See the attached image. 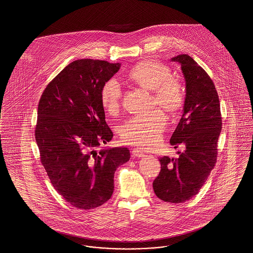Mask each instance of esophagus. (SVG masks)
I'll return each instance as SVG.
<instances>
[{
  "label": "esophagus",
  "mask_w": 253,
  "mask_h": 253,
  "mask_svg": "<svg viewBox=\"0 0 253 253\" xmlns=\"http://www.w3.org/2000/svg\"><path fill=\"white\" fill-rule=\"evenodd\" d=\"M131 154H132L133 157H137V158L143 157V156L145 155L144 152H143L142 150H140V149H133V150L131 151Z\"/></svg>",
  "instance_id": "34e87169"
}]
</instances>
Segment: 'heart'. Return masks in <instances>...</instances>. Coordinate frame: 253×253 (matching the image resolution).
<instances>
[{
    "label": "heart",
    "instance_id": "1",
    "mask_svg": "<svg viewBox=\"0 0 253 253\" xmlns=\"http://www.w3.org/2000/svg\"><path fill=\"white\" fill-rule=\"evenodd\" d=\"M128 78L139 86L152 90L154 104H159L169 113L180 111L184 103V89L179 79L172 76L166 65L157 61H144L127 73ZM122 87L118 80H107L100 90V101L109 114H116L121 106ZM167 124L164 112L156 108L144 115L126 120L120 127L124 143L140 148L156 146L162 137Z\"/></svg>",
    "mask_w": 253,
    "mask_h": 253
}]
</instances>
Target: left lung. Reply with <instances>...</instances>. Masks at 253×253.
<instances>
[{
  "label": "left lung",
  "instance_id": "obj_1",
  "mask_svg": "<svg viewBox=\"0 0 253 253\" xmlns=\"http://www.w3.org/2000/svg\"><path fill=\"white\" fill-rule=\"evenodd\" d=\"M181 65L185 81L184 112L170 144L184 146L177 159H160L161 169L153 187L164 202L184 203L196 195L213 169L221 131L220 104L212 80L190 56L171 59Z\"/></svg>",
  "mask_w": 253,
  "mask_h": 253
}]
</instances>
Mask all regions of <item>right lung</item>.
<instances>
[{
	"label": "right lung",
	"mask_w": 253,
	"mask_h": 253,
	"mask_svg": "<svg viewBox=\"0 0 253 253\" xmlns=\"http://www.w3.org/2000/svg\"><path fill=\"white\" fill-rule=\"evenodd\" d=\"M120 67L74 61L47 85L39 102L35 135L41 161L54 188L73 207L90 210L107 202L116 169L130 158L127 148L95 150L113 137L100 90Z\"/></svg>",
	"instance_id": "1"
}]
</instances>
